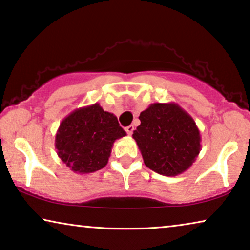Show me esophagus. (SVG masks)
Segmentation results:
<instances>
[{"mask_svg": "<svg viewBox=\"0 0 250 250\" xmlns=\"http://www.w3.org/2000/svg\"><path fill=\"white\" fill-rule=\"evenodd\" d=\"M133 129H135V126H133L132 125H130L125 128V131H126V133H128V135H131V133L133 132Z\"/></svg>", "mask_w": 250, "mask_h": 250, "instance_id": "1", "label": "esophagus"}]
</instances>
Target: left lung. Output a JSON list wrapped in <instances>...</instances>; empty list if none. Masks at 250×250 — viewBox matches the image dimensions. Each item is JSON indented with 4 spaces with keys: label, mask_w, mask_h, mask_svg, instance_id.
Instances as JSON below:
<instances>
[{
    "label": "left lung",
    "mask_w": 250,
    "mask_h": 250,
    "mask_svg": "<svg viewBox=\"0 0 250 250\" xmlns=\"http://www.w3.org/2000/svg\"><path fill=\"white\" fill-rule=\"evenodd\" d=\"M133 130L144 163L156 173L175 177L191 167L200 152V132L191 115L177 103L150 104Z\"/></svg>",
    "instance_id": "8db88e82"
}]
</instances>
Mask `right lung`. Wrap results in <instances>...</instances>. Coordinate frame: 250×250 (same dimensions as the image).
I'll list each match as a JSON object with an SVG mask.
<instances>
[{"instance_id": "1", "label": "right lung", "mask_w": 250, "mask_h": 250, "mask_svg": "<svg viewBox=\"0 0 250 250\" xmlns=\"http://www.w3.org/2000/svg\"><path fill=\"white\" fill-rule=\"evenodd\" d=\"M125 136L118 118L95 103L63 119L55 135V148L75 173H93L107 164L114 142Z\"/></svg>"}]
</instances>
